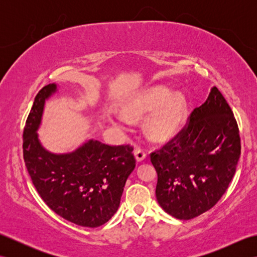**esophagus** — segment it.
Wrapping results in <instances>:
<instances>
[{
    "instance_id": "esophagus-1",
    "label": "esophagus",
    "mask_w": 257,
    "mask_h": 257,
    "mask_svg": "<svg viewBox=\"0 0 257 257\" xmlns=\"http://www.w3.org/2000/svg\"><path fill=\"white\" fill-rule=\"evenodd\" d=\"M135 157H136V159H137V161H143V160H145L146 159V157H147V152H146V150L145 149H143V148H136L135 149Z\"/></svg>"
}]
</instances>
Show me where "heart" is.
<instances>
[{
  "mask_svg": "<svg viewBox=\"0 0 257 257\" xmlns=\"http://www.w3.org/2000/svg\"><path fill=\"white\" fill-rule=\"evenodd\" d=\"M166 87H156L125 108L130 118H139L143 114L155 111L149 122L150 134L157 139H165L176 134L185 117V99L177 92L170 96ZM121 123V120H118Z\"/></svg>",
  "mask_w": 257,
  "mask_h": 257,
  "instance_id": "obj_1",
  "label": "heart"
}]
</instances>
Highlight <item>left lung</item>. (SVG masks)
Instances as JSON below:
<instances>
[{
    "label": "left lung",
    "mask_w": 257,
    "mask_h": 257,
    "mask_svg": "<svg viewBox=\"0 0 257 257\" xmlns=\"http://www.w3.org/2000/svg\"><path fill=\"white\" fill-rule=\"evenodd\" d=\"M241 155L239 130L222 92L213 87L182 129L150 154L158 173L156 196L168 214L191 220L225 193Z\"/></svg>",
    "instance_id": "8db88e82"
}]
</instances>
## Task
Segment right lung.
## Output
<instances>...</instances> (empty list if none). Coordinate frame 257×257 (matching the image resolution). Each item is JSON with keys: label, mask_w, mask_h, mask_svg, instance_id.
<instances>
[{"label": "right lung", "mask_w": 257, "mask_h": 257, "mask_svg": "<svg viewBox=\"0 0 257 257\" xmlns=\"http://www.w3.org/2000/svg\"><path fill=\"white\" fill-rule=\"evenodd\" d=\"M55 91V84L46 85L33 102L23 132L25 166L38 194L56 214L80 226H100L118 210L136 167L134 147L89 140L72 154H50L41 146L36 130L45 99Z\"/></svg>", "instance_id": "obj_1"}]
</instances>
